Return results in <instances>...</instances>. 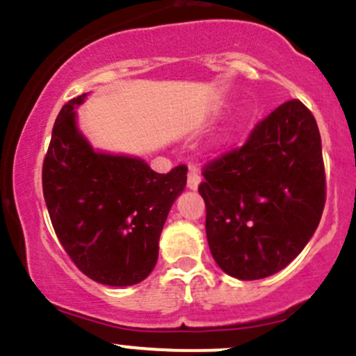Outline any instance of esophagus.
Here are the masks:
<instances>
[{
  "mask_svg": "<svg viewBox=\"0 0 356 356\" xmlns=\"http://www.w3.org/2000/svg\"><path fill=\"white\" fill-rule=\"evenodd\" d=\"M200 185V175L197 173L195 170H190L188 171V178H186V186L190 190H197Z\"/></svg>",
  "mask_w": 356,
  "mask_h": 356,
  "instance_id": "esophagus-1",
  "label": "esophagus"
}]
</instances>
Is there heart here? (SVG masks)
Wrapping results in <instances>:
<instances>
[{"mask_svg": "<svg viewBox=\"0 0 356 356\" xmlns=\"http://www.w3.org/2000/svg\"><path fill=\"white\" fill-rule=\"evenodd\" d=\"M228 140H230V133L223 131V133H220V135H218L216 138H214V145H216L218 149H221V147L227 145Z\"/></svg>", "mask_w": 356, "mask_h": 356, "instance_id": "obj_1", "label": "heart"}]
</instances>
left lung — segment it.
<instances>
[{"instance_id":"obj_1","label":"left lung","mask_w":356,"mask_h":356,"mask_svg":"<svg viewBox=\"0 0 356 356\" xmlns=\"http://www.w3.org/2000/svg\"><path fill=\"white\" fill-rule=\"evenodd\" d=\"M202 175L207 244L230 277L258 280L280 272L318 227L325 204L322 140L299 100L277 107L245 145Z\"/></svg>"}]
</instances>
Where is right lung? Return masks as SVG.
Masks as SVG:
<instances>
[{
  "mask_svg": "<svg viewBox=\"0 0 356 356\" xmlns=\"http://www.w3.org/2000/svg\"><path fill=\"white\" fill-rule=\"evenodd\" d=\"M60 111L43 164V195L60 244L77 268L104 286L142 282L159 256L171 206L186 168L156 173L142 157L95 150L77 126L76 108Z\"/></svg>",
  "mask_w": 356,
  "mask_h": 356,
  "instance_id": "right-lung-1",
  "label": "right lung"
}]
</instances>
